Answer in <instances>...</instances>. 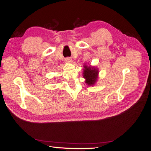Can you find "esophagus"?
<instances>
[{
	"label": "esophagus",
	"instance_id": "obj_1",
	"mask_svg": "<svg viewBox=\"0 0 151 151\" xmlns=\"http://www.w3.org/2000/svg\"><path fill=\"white\" fill-rule=\"evenodd\" d=\"M65 62L66 63H71V62H72V58H69V57L66 58H65Z\"/></svg>",
	"mask_w": 151,
	"mask_h": 151
}]
</instances>
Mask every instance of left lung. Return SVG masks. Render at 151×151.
Returning <instances> with one entry per match:
<instances>
[{
	"label": "left lung",
	"mask_w": 151,
	"mask_h": 151,
	"mask_svg": "<svg viewBox=\"0 0 151 151\" xmlns=\"http://www.w3.org/2000/svg\"><path fill=\"white\" fill-rule=\"evenodd\" d=\"M83 76L86 79L85 82L89 86H93L97 81L99 71L96 68L91 65H83Z\"/></svg>",
	"instance_id": "1"
}]
</instances>
